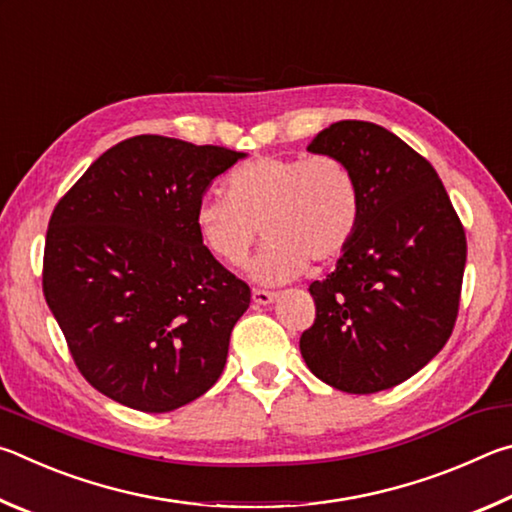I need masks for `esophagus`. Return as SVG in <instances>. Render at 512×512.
<instances>
[{"mask_svg": "<svg viewBox=\"0 0 512 512\" xmlns=\"http://www.w3.org/2000/svg\"><path fill=\"white\" fill-rule=\"evenodd\" d=\"M277 293L275 291H266V289H253V302L257 305H268V302L275 300Z\"/></svg>", "mask_w": 512, "mask_h": 512, "instance_id": "esophagus-1", "label": "esophagus"}]
</instances>
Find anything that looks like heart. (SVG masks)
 <instances>
[{
	"label": "heart",
	"mask_w": 512,
	"mask_h": 512,
	"mask_svg": "<svg viewBox=\"0 0 512 512\" xmlns=\"http://www.w3.org/2000/svg\"><path fill=\"white\" fill-rule=\"evenodd\" d=\"M228 194H205L194 225L207 253L241 266L262 228L253 264L262 282H284L307 262L329 264L357 237L363 198L354 169L334 153L259 155L228 176Z\"/></svg>",
	"instance_id": "obj_1"
}]
</instances>
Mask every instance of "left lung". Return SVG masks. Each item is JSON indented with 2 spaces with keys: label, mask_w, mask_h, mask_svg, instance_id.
<instances>
[{
  "label": "left lung",
  "mask_w": 512,
  "mask_h": 512,
  "mask_svg": "<svg viewBox=\"0 0 512 512\" xmlns=\"http://www.w3.org/2000/svg\"><path fill=\"white\" fill-rule=\"evenodd\" d=\"M357 173V237L325 280L309 284L314 325L302 359L343 393L386 391L445 348L461 305L465 228L427 158L372 121L343 119L307 146Z\"/></svg>",
  "instance_id": "1"
}]
</instances>
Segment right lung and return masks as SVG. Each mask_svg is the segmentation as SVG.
I'll list each match as a JSON object with an SVG mask.
<instances>
[{
	"instance_id": "obj_1",
	"label": "right lung",
	"mask_w": 512,
	"mask_h": 512,
	"mask_svg": "<svg viewBox=\"0 0 512 512\" xmlns=\"http://www.w3.org/2000/svg\"><path fill=\"white\" fill-rule=\"evenodd\" d=\"M244 153L162 135L108 149L51 212L42 293L90 386L146 413L216 384L250 287L207 253L194 212Z\"/></svg>"
}]
</instances>
